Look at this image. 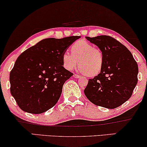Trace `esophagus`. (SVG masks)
<instances>
[{
    "label": "esophagus",
    "mask_w": 147,
    "mask_h": 147,
    "mask_svg": "<svg viewBox=\"0 0 147 147\" xmlns=\"http://www.w3.org/2000/svg\"><path fill=\"white\" fill-rule=\"evenodd\" d=\"M74 77L75 78H80L81 77L80 76H79V75H77V74H74Z\"/></svg>",
    "instance_id": "1"
}]
</instances>
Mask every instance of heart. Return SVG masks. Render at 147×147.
Here are the masks:
<instances>
[{
    "label": "heart",
    "mask_w": 147,
    "mask_h": 147,
    "mask_svg": "<svg viewBox=\"0 0 147 147\" xmlns=\"http://www.w3.org/2000/svg\"><path fill=\"white\" fill-rule=\"evenodd\" d=\"M71 53L62 55L63 65L66 69L73 70L79 63V69L88 76H95L100 73L104 64L102 51L86 41H77L71 47Z\"/></svg>",
    "instance_id": "obj_1"
}]
</instances>
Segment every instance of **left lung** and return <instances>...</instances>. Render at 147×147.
Here are the masks:
<instances>
[{"mask_svg":"<svg viewBox=\"0 0 147 147\" xmlns=\"http://www.w3.org/2000/svg\"><path fill=\"white\" fill-rule=\"evenodd\" d=\"M102 51L104 64L100 74L88 80L84 90L96 105L115 109L132 96L138 82V64L128 49L109 36L86 37Z\"/></svg>","mask_w":147,"mask_h":147,"instance_id":"1","label":"left lung"}]
</instances>
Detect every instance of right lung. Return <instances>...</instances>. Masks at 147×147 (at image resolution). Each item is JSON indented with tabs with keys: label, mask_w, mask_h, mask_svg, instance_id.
I'll list each match as a JSON object with an SVG mask.
<instances>
[{
	"label": "right lung",
	"mask_w": 147,
	"mask_h": 147,
	"mask_svg": "<svg viewBox=\"0 0 147 147\" xmlns=\"http://www.w3.org/2000/svg\"><path fill=\"white\" fill-rule=\"evenodd\" d=\"M80 38L42 40L18 57L9 81L11 95L21 109L40 114L55 105L64 83L73 76L63 66L62 55Z\"/></svg>",
	"instance_id": "obj_1"
}]
</instances>
